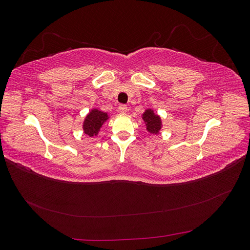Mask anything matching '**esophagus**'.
Returning a JSON list of instances; mask_svg holds the SVG:
<instances>
[{
  "label": "esophagus",
  "instance_id": "34e87169",
  "mask_svg": "<svg viewBox=\"0 0 250 250\" xmlns=\"http://www.w3.org/2000/svg\"><path fill=\"white\" fill-rule=\"evenodd\" d=\"M118 110H119V112H121V113H126L127 110H128V107L126 106L125 104H121V105H119Z\"/></svg>",
  "mask_w": 250,
  "mask_h": 250
}]
</instances>
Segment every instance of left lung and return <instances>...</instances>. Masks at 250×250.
Returning a JSON list of instances; mask_svg holds the SVG:
<instances>
[{"mask_svg":"<svg viewBox=\"0 0 250 250\" xmlns=\"http://www.w3.org/2000/svg\"><path fill=\"white\" fill-rule=\"evenodd\" d=\"M143 120L147 126V130L150 133L157 134L162 128L161 117L154 113L152 109H147L143 113Z\"/></svg>","mask_w":250,"mask_h":250,"instance_id":"8db88e82","label":"left lung"}]
</instances>
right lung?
Wrapping results in <instances>:
<instances>
[{"label": "right lung", "mask_w": 250, "mask_h": 250, "mask_svg": "<svg viewBox=\"0 0 250 250\" xmlns=\"http://www.w3.org/2000/svg\"><path fill=\"white\" fill-rule=\"evenodd\" d=\"M108 119L106 112L100 111L98 109H92L88 115L85 117L83 122V130L88 137H96L98 132L100 131L103 123Z\"/></svg>", "instance_id": "add662e5"}]
</instances>
